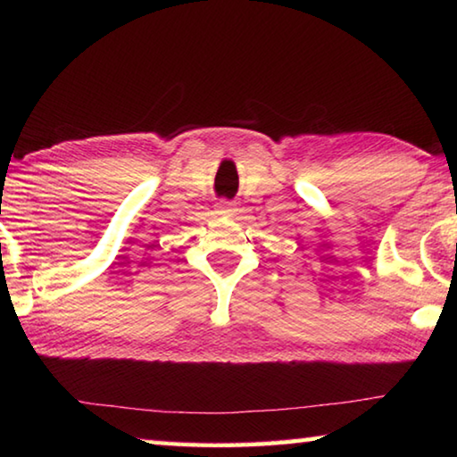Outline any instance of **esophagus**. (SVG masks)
Masks as SVG:
<instances>
[{"label":"esophagus","instance_id":"34e87169","mask_svg":"<svg viewBox=\"0 0 457 457\" xmlns=\"http://www.w3.org/2000/svg\"><path fill=\"white\" fill-rule=\"evenodd\" d=\"M218 213H220V215H228V218H231V215L236 213V210H234V201L220 199V201H218Z\"/></svg>","mask_w":457,"mask_h":457}]
</instances>
